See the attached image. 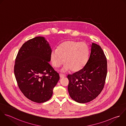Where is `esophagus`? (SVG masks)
I'll use <instances>...</instances> for the list:
<instances>
[{"mask_svg": "<svg viewBox=\"0 0 126 126\" xmlns=\"http://www.w3.org/2000/svg\"><path fill=\"white\" fill-rule=\"evenodd\" d=\"M65 76H65V75H64V74H61V73L60 74V77L61 78H63V77H65Z\"/></svg>", "mask_w": 126, "mask_h": 126, "instance_id": "obj_1", "label": "esophagus"}]
</instances>
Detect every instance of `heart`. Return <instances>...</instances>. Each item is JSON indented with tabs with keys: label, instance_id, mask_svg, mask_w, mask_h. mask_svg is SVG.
Here are the masks:
<instances>
[{
	"label": "heart",
	"instance_id": "b5f03b06",
	"mask_svg": "<svg viewBox=\"0 0 126 126\" xmlns=\"http://www.w3.org/2000/svg\"><path fill=\"white\" fill-rule=\"evenodd\" d=\"M89 47L84 42L74 40H66L61 43L58 50H54L51 54L52 65L55 68L65 64L63 69L70 70L72 72L81 70L86 65L89 56Z\"/></svg>",
	"mask_w": 126,
	"mask_h": 126
}]
</instances>
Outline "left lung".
<instances>
[{"label":"left lung","mask_w":126,"mask_h":126,"mask_svg":"<svg viewBox=\"0 0 126 126\" xmlns=\"http://www.w3.org/2000/svg\"><path fill=\"white\" fill-rule=\"evenodd\" d=\"M106 75L105 55L99 45L93 43L89 59L84 68L67 75L70 96L80 103L93 100L103 90Z\"/></svg>","instance_id":"left-lung-1"}]
</instances>
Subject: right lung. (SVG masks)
<instances>
[{
  "label": "right lung",
  "mask_w": 126,
  "mask_h": 126,
  "mask_svg": "<svg viewBox=\"0 0 126 126\" xmlns=\"http://www.w3.org/2000/svg\"><path fill=\"white\" fill-rule=\"evenodd\" d=\"M51 48L43 37L25 42L20 49L14 65L18 87L24 95L37 103L48 101L60 79V75L49 63Z\"/></svg>",
  "instance_id": "1"
}]
</instances>
